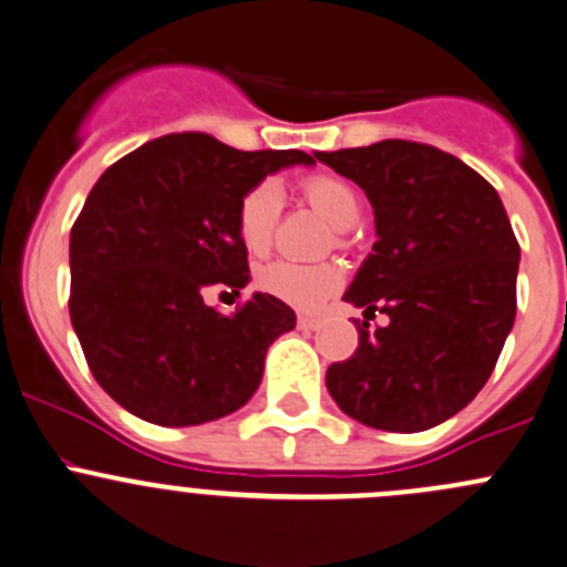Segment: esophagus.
I'll use <instances>...</instances> for the list:
<instances>
[{"label":"esophagus","mask_w":567,"mask_h":567,"mask_svg":"<svg viewBox=\"0 0 567 567\" xmlns=\"http://www.w3.org/2000/svg\"><path fill=\"white\" fill-rule=\"evenodd\" d=\"M297 324H300L302 330H319V327H322V317H317V313H300V317H297Z\"/></svg>","instance_id":"esophagus-1"}]
</instances>
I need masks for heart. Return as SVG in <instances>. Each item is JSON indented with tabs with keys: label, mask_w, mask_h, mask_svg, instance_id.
<instances>
[{
	"label": "heart",
	"mask_w": 567,
	"mask_h": 567,
	"mask_svg": "<svg viewBox=\"0 0 567 567\" xmlns=\"http://www.w3.org/2000/svg\"><path fill=\"white\" fill-rule=\"evenodd\" d=\"M302 196L317 213H322L336 229H349L360 218V198L352 185L330 174H313L302 183ZM278 213H281V190L276 183L254 185L240 198L235 215V229L240 245L250 256H265L276 235ZM341 243V235H338ZM265 295L276 297L286 306L313 311L343 284V272L336 261H272L256 276Z\"/></svg>",
	"instance_id": "b5f03b06"
}]
</instances>
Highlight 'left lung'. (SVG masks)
I'll use <instances>...</instances> for the list:
<instances>
[{
  "label": "left lung",
  "mask_w": 567,
  "mask_h": 567,
  "mask_svg": "<svg viewBox=\"0 0 567 567\" xmlns=\"http://www.w3.org/2000/svg\"><path fill=\"white\" fill-rule=\"evenodd\" d=\"M369 196L377 243L343 300L384 313L327 369L349 417L382 431L434 429L492 377L516 319L518 243L497 190L431 144L388 138L313 153Z\"/></svg>",
  "instance_id": "8db88e82"
}]
</instances>
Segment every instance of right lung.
Listing matches in <instances>:
<instances>
[{"mask_svg":"<svg viewBox=\"0 0 567 567\" xmlns=\"http://www.w3.org/2000/svg\"><path fill=\"white\" fill-rule=\"evenodd\" d=\"M300 150L243 153L207 133H168L109 166L70 229V322L103 390L157 425L240 410L295 311L254 291L235 313L204 302L250 281L240 198Z\"/></svg>","mask_w":567,"mask_h":567,"instance_id":"add662e5","label":"right lung"}]
</instances>
